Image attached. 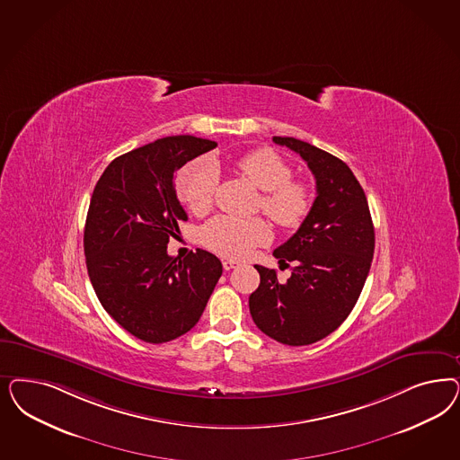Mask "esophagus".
<instances>
[{
	"label": "esophagus",
	"mask_w": 460,
	"mask_h": 460,
	"mask_svg": "<svg viewBox=\"0 0 460 460\" xmlns=\"http://www.w3.org/2000/svg\"><path fill=\"white\" fill-rule=\"evenodd\" d=\"M237 266V262H234V261H228V259L223 261V269H225V270H232V269H235Z\"/></svg>",
	"instance_id": "1"
}]
</instances>
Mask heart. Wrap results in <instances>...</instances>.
<instances>
[{"label": "heart", "instance_id": "obj_1", "mask_svg": "<svg viewBox=\"0 0 460 460\" xmlns=\"http://www.w3.org/2000/svg\"><path fill=\"white\" fill-rule=\"evenodd\" d=\"M238 172L261 190L259 208L282 228H296L312 208L310 190L293 181L291 165L270 148H259L238 159ZM218 172L208 159L190 163L179 172L176 193L193 213H205L213 203ZM269 226L261 218L240 220L217 217L201 228V242L213 252L225 257H243L255 245L266 243Z\"/></svg>", "mask_w": 460, "mask_h": 460}]
</instances>
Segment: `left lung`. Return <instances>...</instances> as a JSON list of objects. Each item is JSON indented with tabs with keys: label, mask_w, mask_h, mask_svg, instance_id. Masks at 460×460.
I'll return each instance as SVG.
<instances>
[{
	"label": "left lung",
	"mask_w": 460,
	"mask_h": 460,
	"mask_svg": "<svg viewBox=\"0 0 460 460\" xmlns=\"http://www.w3.org/2000/svg\"><path fill=\"white\" fill-rule=\"evenodd\" d=\"M272 140L308 164L316 198L296 234L274 251L279 264L295 262L291 278L279 282L274 269L255 266L261 284L249 308L267 337L299 347L325 339L350 314L371 269L376 238L367 198L347 164L293 137Z\"/></svg>",
	"instance_id": "8db88e82"
}]
</instances>
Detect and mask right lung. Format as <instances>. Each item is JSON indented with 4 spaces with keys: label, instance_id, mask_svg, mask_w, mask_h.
<instances>
[{
    "label": "right lung",
    "instance_id": "right-lung-1",
    "mask_svg": "<svg viewBox=\"0 0 460 460\" xmlns=\"http://www.w3.org/2000/svg\"><path fill=\"white\" fill-rule=\"evenodd\" d=\"M215 147L193 135L164 137L111 161L91 196L84 225L89 279L106 313L147 343L190 332L222 276L220 259L207 251L184 259L167 253L178 222L188 220L174 176Z\"/></svg>",
    "mask_w": 460,
    "mask_h": 460
}]
</instances>
